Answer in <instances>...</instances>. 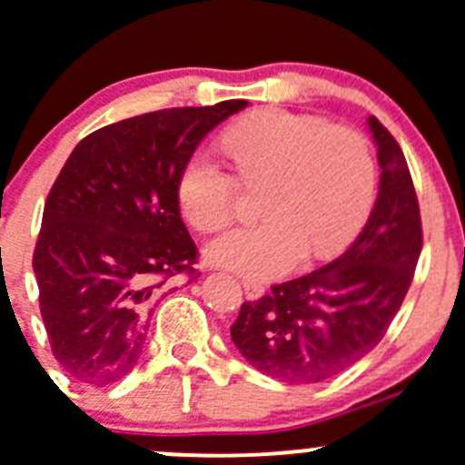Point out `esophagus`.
<instances>
[{"label":"esophagus","instance_id":"esophagus-1","mask_svg":"<svg viewBox=\"0 0 465 465\" xmlns=\"http://www.w3.org/2000/svg\"><path fill=\"white\" fill-rule=\"evenodd\" d=\"M242 288H245V292L250 297L261 295V291H263V286L259 282H250V279H242Z\"/></svg>","mask_w":465,"mask_h":465}]
</instances>
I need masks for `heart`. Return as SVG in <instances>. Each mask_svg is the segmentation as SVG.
Instances as JSON below:
<instances>
[{
	"instance_id": "1",
	"label": "heart",
	"mask_w": 465,
	"mask_h": 465,
	"mask_svg": "<svg viewBox=\"0 0 465 465\" xmlns=\"http://www.w3.org/2000/svg\"><path fill=\"white\" fill-rule=\"evenodd\" d=\"M242 186H259L265 220L215 238L213 263L250 277L286 274L302 254L327 256L357 232L375 193L366 138L315 115L265 108L233 123L220 138ZM206 152L188 156L177 202L193 229L213 233L232 220L238 183Z\"/></svg>"
}]
</instances>
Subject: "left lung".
Segmentation results:
<instances>
[{"label": "left lung", "mask_w": 465, "mask_h": 465, "mask_svg": "<svg viewBox=\"0 0 465 465\" xmlns=\"http://www.w3.org/2000/svg\"><path fill=\"white\" fill-rule=\"evenodd\" d=\"M368 124L381 179L363 232L331 263L245 302L232 324L238 352L274 380L315 384L361 361L413 282L422 250L416 188L398 141L375 115Z\"/></svg>", "instance_id": "left-lung-1"}]
</instances>
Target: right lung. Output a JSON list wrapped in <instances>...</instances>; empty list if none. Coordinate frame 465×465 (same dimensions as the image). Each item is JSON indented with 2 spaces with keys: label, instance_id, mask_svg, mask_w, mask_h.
<instances>
[{
  "label": "right lung",
  "instance_id": "obj_1",
  "mask_svg": "<svg viewBox=\"0 0 465 465\" xmlns=\"http://www.w3.org/2000/svg\"><path fill=\"white\" fill-rule=\"evenodd\" d=\"M245 106L229 99L143 113L72 150L45 202L34 272L52 354L76 381L123 380L156 300L179 274H200L177 177L202 138Z\"/></svg>",
  "mask_w": 465,
  "mask_h": 465
}]
</instances>
